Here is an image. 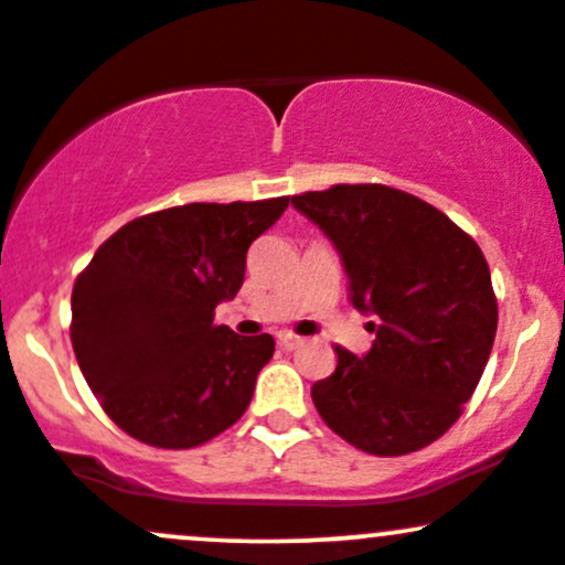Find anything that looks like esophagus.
Wrapping results in <instances>:
<instances>
[{
  "label": "esophagus",
  "instance_id": "34e87169",
  "mask_svg": "<svg viewBox=\"0 0 565 565\" xmlns=\"http://www.w3.org/2000/svg\"><path fill=\"white\" fill-rule=\"evenodd\" d=\"M301 342H305V339L296 337V333H288V331H285V333H280V337H277V344H280L282 350H296V348H299Z\"/></svg>",
  "mask_w": 565,
  "mask_h": 565
}]
</instances>
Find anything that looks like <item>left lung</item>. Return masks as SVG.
<instances>
[{"label":"left lung","mask_w":565,"mask_h":565,"mask_svg":"<svg viewBox=\"0 0 565 565\" xmlns=\"http://www.w3.org/2000/svg\"><path fill=\"white\" fill-rule=\"evenodd\" d=\"M348 269V299L374 315L372 350H337L312 402L333 434L369 455L428 447L463 412L493 350L499 301L488 260L441 210L398 188L342 183L290 196Z\"/></svg>","instance_id":"8db88e82"}]
</instances>
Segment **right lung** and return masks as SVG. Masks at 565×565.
Segmentation results:
<instances>
[{"instance_id": "1", "label": "right lung", "mask_w": 565, "mask_h": 565, "mask_svg": "<svg viewBox=\"0 0 565 565\" xmlns=\"http://www.w3.org/2000/svg\"><path fill=\"white\" fill-rule=\"evenodd\" d=\"M288 202H193L135 217L102 242L72 288L70 337L120 430L191 450L245 415L275 339L239 337L212 318L242 288L247 247Z\"/></svg>"}]
</instances>
